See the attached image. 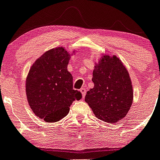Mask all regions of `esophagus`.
I'll list each match as a JSON object with an SVG mask.
<instances>
[{"label":"esophagus","mask_w":160,"mask_h":160,"mask_svg":"<svg viewBox=\"0 0 160 160\" xmlns=\"http://www.w3.org/2000/svg\"><path fill=\"white\" fill-rule=\"evenodd\" d=\"M80 92L82 94V98H85V94H86V90H85V88H82L80 89Z\"/></svg>","instance_id":"34e87169"}]
</instances>
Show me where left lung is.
I'll return each mask as SVG.
<instances>
[{
    "instance_id": "left-lung-1",
    "label": "left lung",
    "mask_w": 160,
    "mask_h": 160,
    "mask_svg": "<svg viewBox=\"0 0 160 160\" xmlns=\"http://www.w3.org/2000/svg\"><path fill=\"white\" fill-rule=\"evenodd\" d=\"M94 86L85 95V102L98 119L117 123L128 114L133 99L131 80L126 67L116 56L102 55L95 64Z\"/></svg>"
}]
</instances>
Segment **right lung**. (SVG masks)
<instances>
[{
	"instance_id": "1",
	"label": "right lung",
	"mask_w": 160,
	"mask_h": 160,
	"mask_svg": "<svg viewBox=\"0 0 160 160\" xmlns=\"http://www.w3.org/2000/svg\"><path fill=\"white\" fill-rule=\"evenodd\" d=\"M70 54L56 47L44 52L32 65L26 79V94L32 112L48 123L57 122L82 94L73 89L72 76L67 69Z\"/></svg>"
}]
</instances>
